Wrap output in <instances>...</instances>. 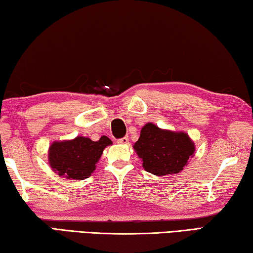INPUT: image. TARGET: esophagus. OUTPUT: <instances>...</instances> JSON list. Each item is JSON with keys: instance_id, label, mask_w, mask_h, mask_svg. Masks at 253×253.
<instances>
[{"instance_id": "1", "label": "esophagus", "mask_w": 253, "mask_h": 253, "mask_svg": "<svg viewBox=\"0 0 253 253\" xmlns=\"http://www.w3.org/2000/svg\"><path fill=\"white\" fill-rule=\"evenodd\" d=\"M118 143H121V144L129 143V136H123V138L119 139V140H118Z\"/></svg>"}]
</instances>
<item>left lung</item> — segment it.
<instances>
[{
	"label": "left lung",
	"instance_id": "1",
	"mask_svg": "<svg viewBox=\"0 0 253 253\" xmlns=\"http://www.w3.org/2000/svg\"><path fill=\"white\" fill-rule=\"evenodd\" d=\"M133 148L142 159L146 171L156 176L181 171L195 151L194 142L187 133L163 130L152 123H147L142 127Z\"/></svg>",
	"mask_w": 253,
	"mask_h": 253
}]
</instances>
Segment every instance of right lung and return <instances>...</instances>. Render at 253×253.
<instances>
[{"label": "right lung", "mask_w": 253, "mask_h": 253, "mask_svg": "<svg viewBox=\"0 0 253 253\" xmlns=\"http://www.w3.org/2000/svg\"><path fill=\"white\" fill-rule=\"evenodd\" d=\"M110 144L112 141L105 135L101 136L98 141L85 136L55 141L49 147V165L53 171L67 179H86L92 175L103 150Z\"/></svg>", "instance_id": "right-lung-1"}]
</instances>
